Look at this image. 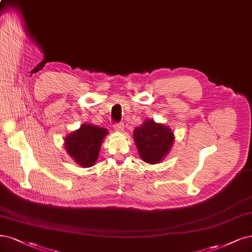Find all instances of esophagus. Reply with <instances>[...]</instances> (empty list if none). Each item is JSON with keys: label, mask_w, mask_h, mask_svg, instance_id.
I'll return each instance as SVG.
<instances>
[{"label": "esophagus", "mask_w": 252, "mask_h": 252, "mask_svg": "<svg viewBox=\"0 0 252 252\" xmlns=\"http://www.w3.org/2000/svg\"><path fill=\"white\" fill-rule=\"evenodd\" d=\"M114 128H115L116 131H123V129H124V124H123V123L116 124V125H114Z\"/></svg>", "instance_id": "1"}]
</instances>
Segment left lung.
I'll return each instance as SVG.
<instances>
[{
	"label": "left lung",
	"mask_w": 252,
	"mask_h": 252,
	"mask_svg": "<svg viewBox=\"0 0 252 252\" xmlns=\"http://www.w3.org/2000/svg\"><path fill=\"white\" fill-rule=\"evenodd\" d=\"M133 140L142 160L147 163H159L169 154L175 142L172 129L152 119L134 129Z\"/></svg>",
	"instance_id": "1"
}]
</instances>
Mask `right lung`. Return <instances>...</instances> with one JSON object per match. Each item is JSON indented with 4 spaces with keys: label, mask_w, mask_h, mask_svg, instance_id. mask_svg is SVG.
I'll return each instance as SVG.
<instances>
[{
    "label": "right lung",
    "mask_w": 252,
    "mask_h": 252,
    "mask_svg": "<svg viewBox=\"0 0 252 252\" xmlns=\"http://www.w3.org/2000/svg\"><path fill=\"white\" fill-rule=\"evenodd\" d=\"M107 133L105 128L83 123L79 129L64 137L65 151L78 166L90 168L97 161L102 142Z\"/></svg>",
    "instance_id": "right-lung-1"
}]
</instances>
